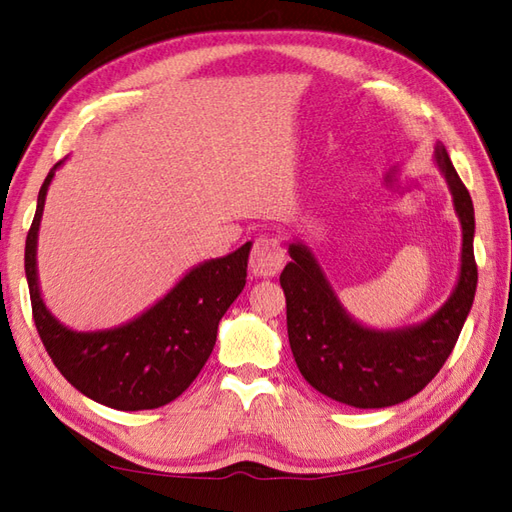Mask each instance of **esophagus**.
Masks as SVG:
<instances>
[{
	"mask_svg": "<svg viewBox=\"0 0 512 512\" xmlns=\"http://www.w3.org/2000/svg\"><path fill=\"white\" fill-rule=\"evenodd\" d=\"M286 253L284 248L279 246L277 239L270 237H259L255 239L253 253H250V273L255 277H277L279 270L284 268Z\"/></svg>",
	"mask_w": 512,
	"mask_h": 512,
	"instance_id": "obj_1",
	"label": "esophagus"
}]
</instances>
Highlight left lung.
Segmentation results:
<instances>
[{"label":"left lung","instance_id":"obj_1","mask_svg":"<svg viewBox=\"0 0 512 512\" xmlns=\"http://www.w3.org/2000/svg\"><path fill=\"white\" fill-rule=\"evenodd\" d=\"M436 165L447 178L462 224V253L453 292L424 321L394 330L356 321L343 308L312 248L297 239L288 244L292 262L279 281L286 295L292 356L314 389L343 405L383 409L416 396L442 369L471 312L477 288L473 202L442 143L436 147Z\"/></svg>","mask_w":512,"mask_h":512}]
</instances>
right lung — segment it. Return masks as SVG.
<instances>
[{
    "label": "right lung",
    "mask_w": 512,
    "mask_h": 512,
    "mask_svg": "<svg viewBox=\"0 0 512 512\" xmlns=\"http://www.w3.org/2000/svg\"><path fill=\"white\" fill-rule=\"evenodd\" d=\"M57 162L43 180L26 237L32 317L52 363L83 396L118 411L158 409L176 400L211 356L226 310L246 286L253 242L193 266L154 306L116 328L79 332L63 325L41 297L37 239Z\"/></svg>",
    "instance_id": "1"
}]
</instances>
